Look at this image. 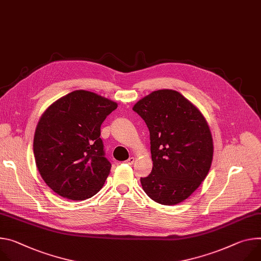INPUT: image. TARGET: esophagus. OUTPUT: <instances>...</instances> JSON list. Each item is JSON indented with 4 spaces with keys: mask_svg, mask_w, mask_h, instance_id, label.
Segmentation results:
<instances>
[{
    "mask_svg": "<svg viewBox=\"0 0 261 261\" xmlns=\"http://www.w3.org/2000/svg\"><path fill=\"white\" fill-rule=\"evenodd\" d=\"M134 161H135V158H134V157H130L129 159L126 160V163H128V164H133Z\"/></svg>",
    "mask_w": 261,
    "mask_h": 261,
    "instance_id": "34e87169",
    "label": "esophagus"
}]
</instances>
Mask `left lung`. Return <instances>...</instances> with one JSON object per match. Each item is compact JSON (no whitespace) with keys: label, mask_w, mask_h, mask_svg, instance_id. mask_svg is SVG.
I'll return each mask as SVG.
<instances>
[{"label":"left lung","mask_w":261,"mask_h":261,"mask_svg":"<svg viewBox=\"0 0 261 261\" xmlns=\"http://www.w3.org/2000/svg\"><path fill=\"white\" fill-rule=\"evenodd\" d=\"M133 110L150 131L153 169L140 178L145 193L161 205L186 200L206 178L213 140L201 111L173 89H159L139 100Z\"/></svg>","instance_id":"obj_1"}]
</instances>
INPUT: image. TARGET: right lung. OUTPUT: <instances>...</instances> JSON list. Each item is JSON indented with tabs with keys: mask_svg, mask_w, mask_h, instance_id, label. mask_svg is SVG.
I'll use <instances>...</instances> for the list:
<instances>
[{
	"mask_svg": "<svg viewBox=\"0 0 261 261\" xmlns=\"http://www.w3.org/2000/svg\"><path fill=\"white\" fill-rule=\"evenodd\" d=\"M116 108L115 102L80 89L58 99L42 113L33 152L41 178L57 195L83 201L103 187L111 163L104 156L101 125Z\"/></svg>",
	"mask_w": 261,
	"mask_h": 261,
	"instance_id": "add662e5",
	"label": "right lung"
}]
</instances>
